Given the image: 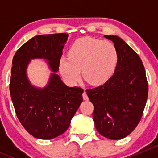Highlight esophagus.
I'll list each match as a JSON object with an SVG mask.
<instances>
[{"label":"esophagus","instance_id":"34e87169","mask_svg":"<svg viewBox=\"0 0 158 158\" xmlns=\"http://www.w3.org/2000/svg\"><path fill=\"white\" fill-rule=\"evenodd\" d=\"M82 98H83L84 100H88L89 99V97H88V95H87L86 92H85V91L83 92V93H82Z\"/></svg>","mask_w":158,"mask_h":158}]
</instances>
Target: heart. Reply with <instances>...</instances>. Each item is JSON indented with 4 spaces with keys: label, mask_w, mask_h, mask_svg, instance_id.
<instances>
[{
    "label": "heart",
    "mask_w": 158,
    "mask_h": 158,
    "mask_svg": "<svg viewBox=\"0 0 158 158\" xmlns=\"http://www.w3.org/2000/svg\"><path fill=\"white\" fill-rule=\"evenodd\" d=\"M69 58L62 56L60 71L69 85H74L80 77L93 85H101L114 75L119 55L113 43L83 37L75 41L68 52Z\"/></svg>",
    "instance_id": "1"
}]
</instances>
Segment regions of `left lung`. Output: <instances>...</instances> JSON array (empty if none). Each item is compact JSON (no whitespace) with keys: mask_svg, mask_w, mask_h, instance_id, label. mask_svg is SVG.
<instances>
[{"mask_svg":"<svg viewBox=\"0 0 158 158\" xmlns=\"http://www.w3.org/2000/svg\"><path fill=\"white\" fill-rule=\"evenodd\" d=\"M119 55L114 75L101 86L86 90L94 106L96 130L102 136L120 140L136 128L148 98L145 69L139 56L119 36L106 35Z\"/></svg>","mask_w":158,"mask_h":158,"instance_id":"1","label":"left lung"}]
</instances>
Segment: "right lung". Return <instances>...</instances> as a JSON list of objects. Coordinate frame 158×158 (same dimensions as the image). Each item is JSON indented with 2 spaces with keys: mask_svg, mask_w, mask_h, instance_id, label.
Returning <instances> with one entry per match:
<instances>
[{
  "mask_svg": "<svg viewBox=\"0 0 158 158\" xmlns=\"http://www.w3.org/2000/svg\"><path fill=\"white\" fill-rule=\"evenodd\" d=\"M69 35H38L19 48L11 68L10 92L16 114L23 128L38 139L49 140L64 133L82 102L83 89L67 86L57 72ZM45 59L51 73L48 84L33 86L27 76L32 59Z\"/></svg>",
  "mask_w": 158,
  "mask_h": 158,
  "instance_id": "obj_1",
  "label": "right lung"
}]
</instances>
